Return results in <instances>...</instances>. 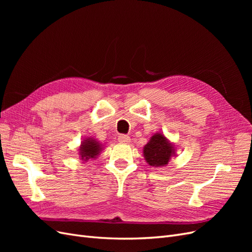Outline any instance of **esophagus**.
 Returning a JSON list of instances; mask_svg holds the SVG:
<instances>
[{
	"label": "esophagus",
	"mask_w": 252,
	"mask_h": 252,
	"mask_svg": "<svg viewBox=\"0 0 252 252\" xmlns=\"http://www.w3.org/2000/svg\"><path fill=\"white\" fill-rule=\"evenodd\" d=\"M118 140H119V142H120V143H122V144H128L129 142H130V138H129L128 135H125V134H121V135H119Z\"/></svg>",
	"instance_id": "1"
}]
</instances>
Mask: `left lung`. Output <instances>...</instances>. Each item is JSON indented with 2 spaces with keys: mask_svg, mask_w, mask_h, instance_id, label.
I'll return each instance as SVG.
<instances>
[{
  "mask_svg": "<svg viewBox=\"0 0 252 252\" xmlns=\"http://www.w3.org/2000/svg\"><path fill=\"white\" fill-rule=\"evenodd\" d=\"M143 156L148 165L164 167L175 157V146L163 133L157 132L144 146Z\"/></svg>",
  "mask_w": 252,
  "mask_h": 252,
  "instance_id": "left-lung-1",
  "label": "left lung"
}]
</instances>
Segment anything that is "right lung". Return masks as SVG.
I'll return each mask as SVG.
<instances>
[{
	"mask_svg": "<svg viewBox=\"0 0 252 252\" xmlns=\"http://www.w3.org/2000/svg\"><path fill=\"white\" fill-rule=\"evenodd\" d=\"M103 149V145L94 138L83 140L79 148V156L83 161H88L89 158H96L100 156V152Z\"/></svg>",
	"mask_w": 252,
	"mask_h": 252,
	"instance_id": "obj_1",
	"label": "right lung"
}]
</instances>
